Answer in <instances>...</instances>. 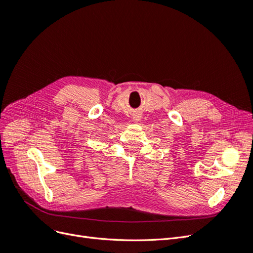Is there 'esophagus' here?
<instances>
[{
    "label": "esophagus",
    "instance_id": "1",
    "mask_svg": "<svg viewBox=\"0 0 253 253\" xmlns=\"http://www.w3.org/2000/svg\"><path fill=\"white\" fill-rule=\"evenodd\" d=\"M133 120H134V121H138V120H140V115H139V114H137V113H136V114H134V115H133Z\"/></svg>",
    "mask_w": 253,
    "mask_h": 253
}]
</instances>
